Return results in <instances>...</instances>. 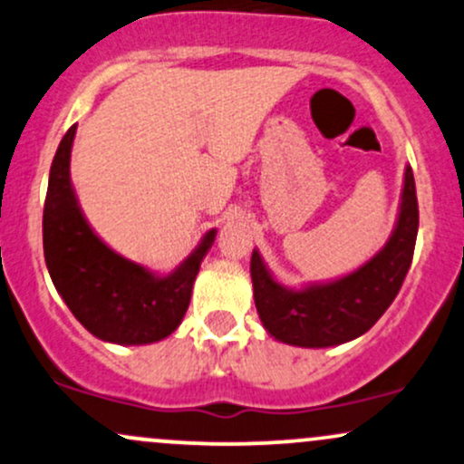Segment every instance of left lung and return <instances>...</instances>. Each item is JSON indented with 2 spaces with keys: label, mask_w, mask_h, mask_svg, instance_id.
<instances>
[{
  "label": "left lung",
  "mask_w": 464,
  "mask_h": 464,
  "mask_svg": "<svg viewBox=\"0 0 464 464\" xmlns=\"http://www.w3.org/2000/svg\"><path fill=\"white\" fill-rule=\"evenodd\" d=\"M419 205L412 168L403 172L401 202L388 242L353 273L324 284L287 287L275 279L259 250L250 257V279L266 332L292 347L323 349L360 338L395 301L412 264Z\"/></svg>",
  "instance_id": "obj_1"
}]
</instances>
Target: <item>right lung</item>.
I'll use <instances>...</instances> for the list:
<instances>
[{
	"label": "right lung",
	"mask_w": 464,
	"mask_h": 464,
	"mask_svg": "<svg viewBox=\"0 0 464 464\" xmlns=\"http://www.w3.org/2000/svg\"><path fill=\"white\" fill-rule=\"evenodd\" d=\"M76 124L54 154L44 209L45 264L58 295L87 332L104 343L150 344L168 338L189 307L200 262L216 239L207 231L172 273L157 275L106 246L80 209L69 161Z\"/></svg>",
	"instance_id": "obj_1"
}]
</instances>
